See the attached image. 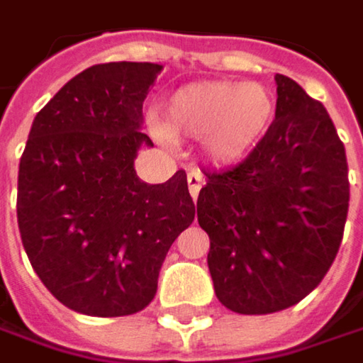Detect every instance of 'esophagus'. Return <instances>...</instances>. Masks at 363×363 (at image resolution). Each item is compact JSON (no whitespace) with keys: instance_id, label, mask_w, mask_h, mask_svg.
Segmentation results:
<instances>
[{"instance_id":"esophagus-1","label":"esophagus","mask_w":363,"mask_h":363,"mask_svg":"<svg viewBox=\"0 0 363 363\" xmlns=\"http://www.w3.org/2000/svg\"><path fill=\"white\" fill-rule=\"evenodd\" d=\"M186 182H189V193H191V197H193V199H197V197H199V191H201L203 182H205L203 174L199 172V170H191V172L186 174Z\"/></svg>"}]
</instances>
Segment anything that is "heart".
Here are the masks:
<instances>
[{
  "label": "heart",
  "mask_w": 363,
  "mask_h": 363,
  "mask_svg": "<svg viewBox=\"0 0 363 363\" xmlns=\"http://www.w3.org/2000/svg\"><path fill=\"white\" fill-rule=\"evenodd\" d=\"M275 117L273 94L261 84L203 82L177 90L162 115V135L201 139L216 164L246 158L267 135Z\"/></svg>",
  "instance_id": "1"
}]
</instances>
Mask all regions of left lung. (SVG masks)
Returning <instances> with one entry per match:
<instances>
[{
	"label": "left lung",
	"instance_id": "8db88e82",
	"mask_svg": "<svg viewBox=\"0 0 363 363\" xmlns=\"http://www.w3.org/2000/svg\"><path fill=\"white\" fill-rule=\"evenodd\" d=\"M275 118L234 168L205 172L197 220L218 300L238 314L298 304L333 265L350 209L345 147L327 108L277 74Z\"/></svg>",
	"mask_w": 363,
	"mask_h": 363
}]
</instances>
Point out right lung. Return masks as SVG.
I'll return each instance as SVG.
<instances>
[{"instance_id": "obj_1", "label": "right lung", "mask_w": 363, "mask_h": 363, "mask_svg": "<svg viewBox=\"0 0 363 363\" xmlns=\"http://www.w3.org/2000/svg\"><path fill=\"white\" fill-rule=\"evenodd\" d=\"M158 63H100L34 117L18 170V228L30 265L67 308L127 316L156 296L168 248L195 220L184 170L139 181L143 100Z\"/></svg>"}]
</instances>
